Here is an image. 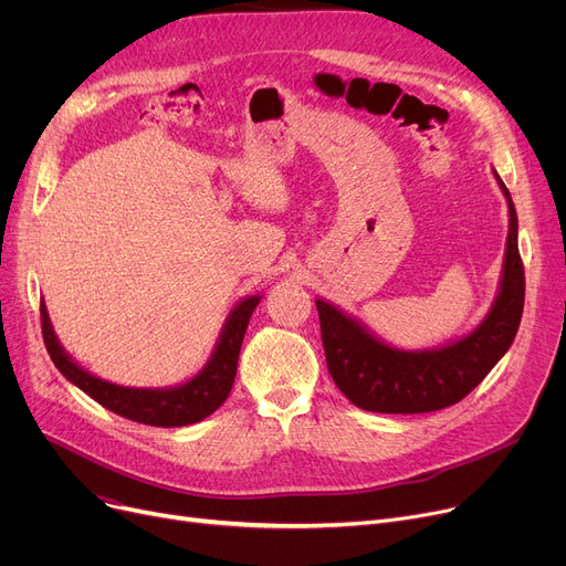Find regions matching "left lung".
I'll list each match as a JSON object with an SVG mask.
<instances>
[{"mask_svg":"<svg viewBox=\"0 0 566 566\" xmlns=\"http://www.w3.org/2000/svg\"><path fill=\"white\" fill-rule=\"evenodd\" d=\"M493 176L507 199L510 231L493 305L470 333L436 348H397L331 301L316 298L328 371L358 408L401 415L448 408L478 388L510 350L523 314L525 277L516 208L495 169Z\"/></svg>","mask_w":566,"mask_h":566,"instance_id":"8db88e82","label":"left lung"}]
</instances>
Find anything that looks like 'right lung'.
<instances>
[{
    "label": "right lung",
    "mask_w": 566,
    "mask_h": 566,
    "mask_svg": "<svg viewBox=\"0 0 566 566\" xmlns=\"http://www.w3.org/2000/svg\"><path fill=\"white\" fill-rule=\"evenodd\" d=\"M259 303L261 293L238 301L222 325L208 363L192 378L169 385V388H126V385H116L86 371L59 342L45 301H41L43 339L54 367L64 378L107 410L151 427H188L206 420L227 401L235 378L238 353H241L250 316Z\"/></svg>",
    "instance_id": "obj_1"
}]
</instances>
